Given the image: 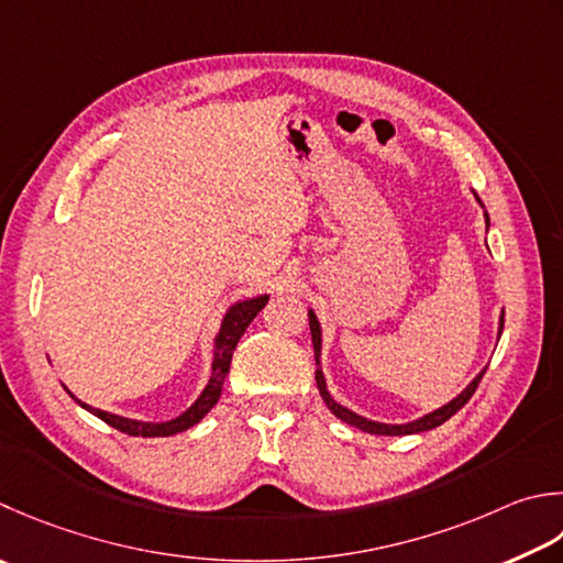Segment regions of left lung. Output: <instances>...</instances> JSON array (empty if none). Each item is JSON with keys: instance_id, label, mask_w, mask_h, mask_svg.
<instances>
[{"instance_id": "obj_1", "label": "left lung", "mask_w": 563, "mask_h": 563, "mask_svg": "<svg viewBox=\"0 0 563 563\" xmlns=\"http://www.w3.org/2000/svg\"><path fill=\"white\" fill-rule=\"evenodd\" d=\"M478 200V197H476ZM481 202V200H478ZM490 222L488 219V212H486V224ZM310 314V332H312V346H314V361H317V366H319V356H322V327H319V322H317V314L310 310L307 312ZM505 312L500 314V329H498V336L503 334V324H505ZM483 373L486 371H481L476 378H473L464 390H461L454 400L451 402H446V405H442L439 407V410H434V412H429V415H424V417H420V420H412V422H407V424H383V422H373V420H366V417H361V415H356V412H351L349 407H344V405H339L332 395H329V390H327V380H324V373H322V368H317V373H314V378H317V388H319V395H322V400L327 402V407L329 410H332L341 422H346V424H354V427H358V429H363V432H368V434H383V437H402V434H417V432H427V429H434V427H439V424H444L451 415H456L461 407H464L468 400H471V395L476 393V388H478V383H481V378H483Z\"/></svg>"}]
</instances>
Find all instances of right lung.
<instances>
[{
	"mask_svg": "<svg viewBox=\"0 0 563 563\" xmlns=\"http://www.w3.org/2000/svg\"><path fill=\"white\" fill-rule=\"evenodd\" d=\"M268 302V295H258V297H251V300H241L236 305H231L224 319H222V327H219V334L214 336V358H212V376H209L205 390L200 393V398H197L190 407L183 415L175 417V420L168 422H139V420H129V417H119L112 412H104V410H97V407H90L77 400V405H82L87 412H92L99 420L107 422L109 427L119 429V432H124L129 437H170V434H178L185 432V429L195 427L197 422L202 420V417L212 410L217 405L219 395H222V385L224 378L229 373L231 366V356H234V349L239 344V339L244 336L246 327L253 322V317H256L263 307Z\"/></svg>",
	"mask_w": 563,
	"mask_h": 563,
	"instance_id": "1",
	"label": "right lung"
}]
</instances>
